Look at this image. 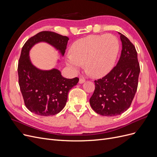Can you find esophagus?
Masks as SVG:
<instances>
[{
	"mask_svg": "<svg viewBox=\"0 0 157 157\" xmlns=\"http://www.w3.org/2000/svg\"><path fill=\"white\" fill-rule=\"evenodd\" d=\"M78 82H79V84H82V83L85 82V80L84 78H80Z\"/></svg>",
	"mask_w": 157,
	"mask_h": 157,
	"instance_id": "obj_1",
	"label": "esophagus"
}]
</instances>
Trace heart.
Listing matches in <instances>:
<instances>
[{"label":"heart","instance_id":"heart-1","mask_svg":"<svg viewBox=\"0 0 157 157\" xmlns=\"http://www.w3.org/2000/svg\"><path fill=\"white\" fill-rule=\"evenodd\" d=\"M118 51L119 43L114 35H88L74 42L71 54L66 56V63L74 71L85 63L87 72L92 77L100 78L113 69Z\"/></svg>","mask_w":157,"mask_h":157}]
</instances>
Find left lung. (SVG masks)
<instances>
[{
    "label": "left lung",
    "instance_id": "8db88e82",
    "mask_svg": "<svg viewBox=\"0 0 157 157\" xmlns=\"http://www.w3.org/2000/svg\"><path fill=\"white\" fill-rule=\"evenodd\" d=\"M122 49L117 65L106 76L95 80V90L90 104L98 114L113 117L130 107L138 84L140 64L135 46L122 33Z\"/></svg>",
    "mask_w": 157,
    "mask_h": 157
}]
</instances>
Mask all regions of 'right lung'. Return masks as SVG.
<instances>
[{
	"mask_svg": "<svg viewBox=\"0 0 157 157\" xmlns=\"http://www.w3.org/2000/svg\"><path fill=\"white\" fill-rule=\"evenodd\" d=\"M69 40L67 36L54 32L42 31L31 37L23 46L17 67L19 85L26 107L37 115L48 117L59 113L66 105L69 90L79 79L66 78L55 68H37L31 62L29 51L36 44L46 42L63 56Z\"/></svg>",
	"mask_w": 157,
	"mask_h": 157,
	"instance_id": "add662e5",
	"label": "right lung"
}]
</instances>
